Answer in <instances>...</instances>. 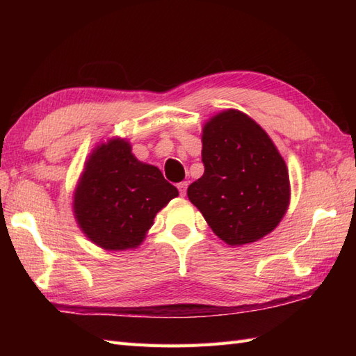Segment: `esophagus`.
Returning a JSON list of instances; mask_svg holds the SVG:
<instances>
[{
    "label": "esophagus",
    "instance_id": "obj_1",
    "mask_svg": "<svg viewBox=\"0 0 356 356\" xmlns=\"http://www.w3.org/2000/svg\"><path fill=\"white\" fill-rule=\"evenodd\" d=\"M186 188H188V182H180L177 184V190L180 193V195H185L186 194Z\"/></svg>",
    "mask_w": 356,
    "mask_h": 356
}]
</instances>
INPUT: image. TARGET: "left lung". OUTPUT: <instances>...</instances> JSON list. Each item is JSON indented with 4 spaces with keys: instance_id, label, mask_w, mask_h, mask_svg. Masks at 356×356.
<instances>
[{
    "instance_id": "left-lung-1",
    "label": "left lung",
    "mask_w": 356,
    "mask_h": 356,
    "mask_svg": "<svg viewBox=\"0 0 356 356\" xmlns=\"http://www.w3.org/2000/svg\"><path fill=\"white\" fill-rule=\"evenodd\" d=\"M205 172L188 186V197L228 245L264 237L289 205L286 163L263 128L237 110L207 122L202 136Z\"/></svg>"
}]
</instances>
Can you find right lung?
<instances>
[{
	"label": "right lung",
	"instance_id": "obj_1",
	"mask_svg": "<svg viewBox=\"0 0 356 356\" xmlns=\"http://www.w3.org/2000/svg\"><path fill=\"white\" fill-rule=\"evenodd\" d=\"M177 195L161 170L139 162L124 139H113L90 156L73 208L93 243L122 251L140 245L156 214Z\"/></svg>",
	"mask_w": 356,
	"mask_h": 356
}]
</instances>
